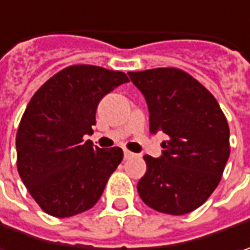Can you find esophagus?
I'll use <instances>...</instances> for the list:
<instances>
[{
	"label": "esophagus",
	"mask_w": 250,
	"mask_h": 250,
	"mask_svg": "<svg viewBox=\"0 0 250 250\" xmlns=\"http://www.w3.org/2000/svg\"><path fill=\"white\" fill-rule=\"evenodd\" d=\"M136 155V154H133L131 151H128V149H125V159H130V158H133Z\"/></svg>",
	"instance_id": "esophagus-1"
}]
</instances>
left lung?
Wrapping results in <instances>:
<instances>
[{"label": "left lung", "mask_w": 250, "mask_h": 250, "mask_svg": "<svg viewBox=\"0 0 250 250\" xmlns=\"http://www.w3.org/2000/svg\"><path fill=\"white\" fill-rule=\"evenodd\" d=\"M144 95L149 131H162V155H144L137 190L148 207L183 215L199 208L218 186L229 158V127L218 102L179 68L128 72Z\"/></svg>", "instance_id": "obj_1"}]
</instances>
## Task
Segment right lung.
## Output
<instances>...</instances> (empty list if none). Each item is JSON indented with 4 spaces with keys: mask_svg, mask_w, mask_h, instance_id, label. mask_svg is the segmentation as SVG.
<instances>
[{
    "mask_svg": "<svg viewBox=\"0 0 250 250\" xmlns=\"http://www.w3.org/2000/svg\"><path fill=\"white\" fill-rule=\"evenodd\" d=\"M128 82L125 72L70 65L46 81L27 104L17 133L19 176L40 208L65 218L92 208L123 159L119 146L83 141L104 95Z\"/></svg>",
    "mask_w": 250,
    "mask_h": 250,
    "instance_id": "obj_1",
    "label": "right lung"
}]
</instances>
